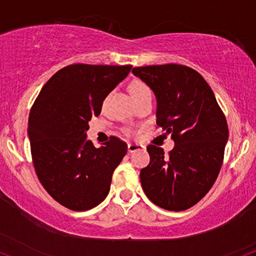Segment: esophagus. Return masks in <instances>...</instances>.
<instances>
[{"label": "esophagus", "instance_id": "1", "mask_svg": "<svg viewBox=\"0 0 256 256\" xmlns=\"http://www.w3.org/2000/svg\"><path fill=\"white\" fill-rule=\"evenodd\" d=\"M144 150V146H142L141 144H128V152L133 153L136 152V150Z\"/></svg>", "mask_w": 256, "mask_h": 256}]
</instances>
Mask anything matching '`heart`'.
<instances>
[{
  "label": "heart",
  "mask_w": 256,
  "mask_h": 256,
  "mask_svg": "<svg viewBox=\"0 0 256 256\" xmlns=\"http://www.w3.org/2000/svg\"><path fill=\"white\" fill-rule=\"evenodd\" d=\"M129 92H130L133 98H136V97L141 96V94L150 92V90L148 88V85L144 83L142 80H133L129 84Z\"/></svg>",
  "instance_id": "b5f03b06"
}]
</instances>
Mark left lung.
<instances>
[{
	"label": "left lung",
	"instance_id": "obj_1",
	"mask_svg": "<svg viewBox=\"0 0 256 256\" xmlns=\"http://www.w3.org/2000/svg\"><path fill=\"white\" fill-rule=\"evenodd\" d=\"M156 97V124L171 134L168 154L148 144L150 165L141 170L144 194L158 206L182 211L197 204L216 182L229 130L215 94L194 68L179 64L134 68Z\"/></svg>",
	"mask_w": 256,
	"mask_h": 256
}]
</instances>
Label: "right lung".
Returning a JSON list of instances; mask_svg holds the SVG:
<instances>
[{"instance_id": "right-lung-1", "label": "right lung", "mask_w": 256, "mask_h": 256, "mask_svg": "<svg viewBox=\"0 0 256 256\" xmlns=\"http://www.w3.org/2000/svg\"><path fill=\"white\" fill-rule=\"evenodd\" d=\"M132 65L72 64L44 85L32 106L28 138L33 165L50 196L74 211L97 206L109 194L127 144L112 136L96 148L86 140L92 116Z\"/></svg>"}]
</instances>
